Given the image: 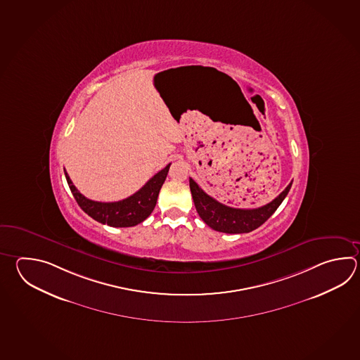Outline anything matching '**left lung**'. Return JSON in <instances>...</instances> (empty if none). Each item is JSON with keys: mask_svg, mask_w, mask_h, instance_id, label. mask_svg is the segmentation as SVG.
Wrapping results in <instances>:
<instances>
[{"mask_svg": "<svg viewBox=\"0 0 360 360\" xmlns=\"http://www.w3.org/2000/svg\"><path fill=\"white\" fill-rule=\"evenodd\" d=\"M292 182L269 204L257 209H237L224 205L202 191L190 178V188L200 218L214 231L223 233H249L271 218L290 191Z\"/></svg>", "mask_w": 360, "mask_h": 360, "instance_id": "1", "label": "left lung"}]
</instances>
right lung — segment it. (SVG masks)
Segmentation results:
<instances>
[{"instance_id": "obj_1", "label": "right lung", "mask_w": 360, "mask_h": 360, "mask_svg": "<svg viewBox=\"0 0 360 360\" xmlns=\"http://www.w3.org/2000/svg\"><path fill=\"white\" fill-rule=\"evenodd\" d=\"M169 167L170 164L162 169L159 173H156L141 190L133 193L132 196L117 202H100L83 196L74 186L70 176H68L65 169L64 173L74 198L84 213L110 227H133L140 224L141 221H143L153 213L159 192L168 174Z\"/></svg>"}]
</instances>
